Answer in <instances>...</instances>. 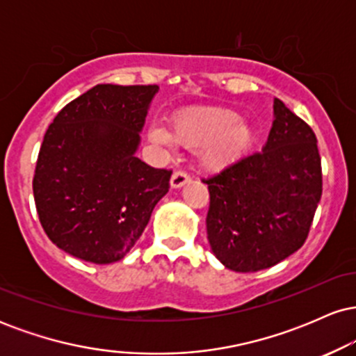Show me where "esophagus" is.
Returning <instances> with one entry per match:
<instances>
[{
    "mask_svg": "<svg viewBox=\"0 0 356 356\" xmlns=\"http://www.w3.org/2000/svg\"><path fill=\"white\" fill-rule=\"evenodd\" d=\"M189 181V174L184 172V170H177V172H174L172 177H170V187H172V189H179V187L186 186Z\"/></svg>",
    "mask_w": 356,
    "mask_h": 356,
    "instance_id": "esophagus-1",
    "label": "esophagus"
}]
</instances>
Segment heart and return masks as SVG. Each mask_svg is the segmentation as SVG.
<instances>
[{
	"label": "heart",
	"mask_w": 356,
	"mask_h": 356,
	"mask_svg": "<svg viewBox=\"0 0 356 356\" xmlns=\"http://www.w3.org/2000/svg\"><path fill=\"white\" fill-rule=\"evenodd\" d=\"M149 137L157 144H175L189 150L201 149V164L211 172L229 169L254 144V129L236 112L218 107L186 108L175 113L170 134L152 127Z\"/></svg>",
	"instance_id": "b5f03b06"
}]
</instances>
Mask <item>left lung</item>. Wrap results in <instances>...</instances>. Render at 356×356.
I'll return each instance as SVG.
<instances>
[{
	"label": "left lung",
	"instance_id": "1",
	"mask_svg": "<svg viewBox=\"0 0 356 356\" xmlns=\"http://www.w3.org/2000/svg\"><path fill=\"white\" fill-rule=\"evenodd\" d=\"M261 152L204 181L209 187L207 239L227 269L275 266L305 244L321 199V159L312 127L275 99Z\"/></svg>",
	"mask_w": 356,
	"mask_h": 356
}]
</instances>
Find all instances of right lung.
Instances as JSON below:
<instances>
[{"label": "right lung", "instance_id": "1", "mask_svg": "<svg viewBox=\"0 0 356 356\" xmlns=\"http://www.w3.org/2000/svg\"><path fill=\"white\" fill-rule=\"evenodd\" d=\"M157 92V85H97L48 127L33 195L44 232L68 254L95 264L120 261L169 192L172 170L136 155Z\"/></svg>", "mask_w": 356, "mask_h": 356}]
</instances>
